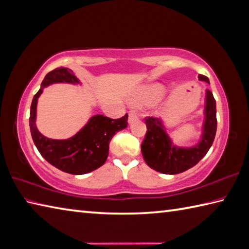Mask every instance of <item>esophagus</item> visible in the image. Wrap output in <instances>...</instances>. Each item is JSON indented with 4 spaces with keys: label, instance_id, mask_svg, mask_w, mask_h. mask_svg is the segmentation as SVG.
Instances as JSON below:
<instances>
[{
    "label": "esophagus",
    "instance_id": "34e87169",
    "mask_svg": "<svg viewBox=\"0 0 249 249\" xmlns=\"http://www.w3.org/2000/svg\"><path fill=\"white\" fill-rule=\"evenodd\" d=\"M137 119H138L137 111H130L129 112V117H128V123L131 124V123H132V121L137 120Z\"/></svg>",
    "mask_w": 249,
    "mask_h": 249
}]
</instances>
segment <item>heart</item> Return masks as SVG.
<instances>
[{"label":"heart","instance_id":"heart-1","mask_svg":"<svg viewBox=\"0 0 249 249\" xmlns=\"http://www.w3.org/2000/svg\"><path fill=\"white\" fill-rule=\"evenodd\" d=\"M166 93V88L160 83H154L144 88L142 91H141L140 95L133 100L134 104H154V103L158 102L160 98L163 97Z\"/></svg>","mask_w":249,"mask_h":249}]
</instances>
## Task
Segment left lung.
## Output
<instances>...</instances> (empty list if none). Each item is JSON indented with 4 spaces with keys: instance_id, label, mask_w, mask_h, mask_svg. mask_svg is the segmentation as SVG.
I'll use <instances>...</instances> for the list:
<instances>
[{
    "instance_id": "left-lung-1",
    "label": "left lung",
    "mask_w": 249,
    "mask_h": 249,
    "mask_svg": "<svg viewBox=\"0 0 249 249\" xmlns=\"http://www.w3.org/2000/svg\"><path fill=\"white\" fill-rule=\"evenodd\" d=\"M200 81L209 79L198 76ZM204 120L199 139L190 146H180L173 142L165 121L161 118H147V132L141 145V152L148 167L165 175H177L194 167L212 147L217 132V107L213 93L205 91Z\"/></svg>"
}]
</instances>
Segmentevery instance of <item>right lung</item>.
<instances>
[{
	"instance_id": "obj_1",
	"label": "right lung",
	"mask_w": 249,
	"mask_h": 249,
	"mask_svg": "<svg viewBox=\"0 0 249 249\" xmlns=\"http://www.w3.org/2000/svg\"><path fill=\"white\" fill-rule=\"evenodd\" d=\"M55 83L81 86L80 80L69 68L59 67L46 74L31 103L29 125L34 143L42 157L59 170L78 176L94 171L104 165L108 157L112 137L128 125V115L120 119L94 115L72 137L65 140L46 138L36 128L37 100L44 88Z\"/></svg>"
}]
</instances>
